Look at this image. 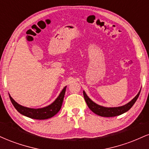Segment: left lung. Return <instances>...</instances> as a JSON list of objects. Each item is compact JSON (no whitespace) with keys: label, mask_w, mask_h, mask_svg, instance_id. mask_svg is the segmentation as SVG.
<instances>
[{"label":"left lung","mask_w":149,"mask_h":149,"mask_svg":"<svg viewBox=\"0 0 149 149\" xmlns=\"http://www.w3.org/2000/svg\"><path fill=\"white\" fill-rule=\"evenodd\" d=\"M141 91V90H140ZM140 91L139 93L133 98L129 103L126 104L125 105L122 106V107H104L102 106L98 105V104L95 103L93 101H92L89 98L88 95H86L85 91H83V96H84L85 100L88 104L89 109L92 111V112L95 113L97 115L102 116V117H113V116H117L124 113L127 112L132 107L134 104L136 102V100L139 96Z\"/></svg>","instance_id":"8db88e82"}]
</instances>
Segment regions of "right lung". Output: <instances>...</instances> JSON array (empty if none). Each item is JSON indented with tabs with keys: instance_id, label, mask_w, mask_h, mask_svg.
<instances>
[{
	"instance_id": "right-lung-1",
	"label": "right lung",
	"mask_w": 149,
	"mask_h": 149,
	"mask_svg": "<svg viewBox=\"0 0 149 149\" xmlns=\"http://www.w3.org/2000/svg\"><path fill=\"white\" fill-rule=\"evenodd\" d=\"M66 89V86L64 87L62 91L60 92L59 95L57 97V98L50 105L43 108H40V109H31V108L23 107V106L17 103L10 95L9 96L12 104H13L17 111L22 115L33 119L45 120L53 117L59 111L61 105H62L63 100H64Z\"/></svg>"
}]
</instances>
